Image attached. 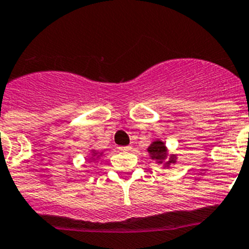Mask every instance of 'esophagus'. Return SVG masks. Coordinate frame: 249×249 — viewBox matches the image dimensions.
<instances>
[{
	"label": "esophagus",
	"instance_id": "34e87169",
	"mask_svg": "<svg viewBox=\"0 0 249 249\" xmlns=\"http://www.w3.org/2000/svg\"><path fill=\"white\" fill-rule=\"evenodd\" d=\"M120 150H122V152H127V150H131V147H128V145H126V147H121Z\"/></svg>",
	"mask_w": 249,
	"mask_h": 249
}]
</instances>
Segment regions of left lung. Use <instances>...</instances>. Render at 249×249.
I'll use <instances>...</instances> for the list:
<instances>
[{
	"label": "left lung",
	"mask_w": 249,
	"mask_h": 249,
	"mask_svg": "<svg viewBox=\"0 0 249 249\" xmlns=\"http://www.w3.org/2000/svg\"><path fill=\"white\" fill-rule=\"evenodd\" d=\"M148 152H149L152 159H157L159 163H161V161L166 158V148H165V145H164V143L160 142V141H156V142H153L152 144L148 147ZM173 161H175L174 156L170 157L169 161L166 163V166H169V163H173Z\"/></svg>",
	"instance_id": "obj_1"
}]
</instances>
